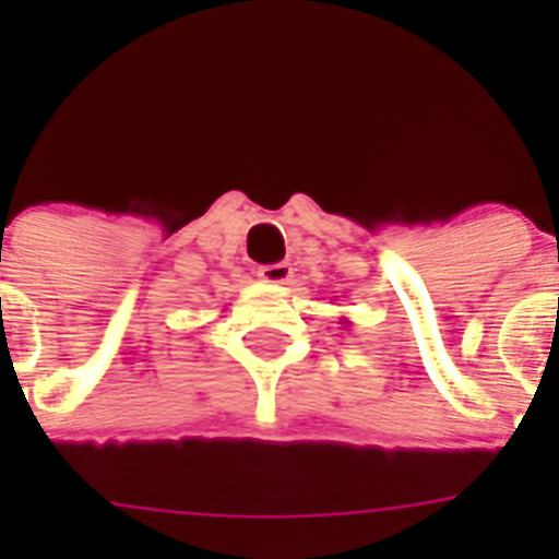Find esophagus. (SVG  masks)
Listing matches in <instances>:
<instances>
[{
	"label": "esophagus",
	"instance_id": "1",
	"mask_svg": "<svg viewBox=\"0 0 559 559\" xmlns=\"http://www.w3.org/2000/svg\"><path fill=\"white\" fill-rule=\"evenodd\" d=\"M257 276L263 280V283L271 285H285L290 283V276H294V269L288 263H274V265H260L257 269Z\"/></svg>",
	"mask_w": 559,
	"mask_h": 559
}]
</instances>
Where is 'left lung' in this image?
Segmentation results:
<instances>
[{"label": "left lung", "mask_w": 559, "mask_h": 559, "mask_svg": "<svg viewBox=\"0 0 559 559\" xmlns=\"http://www.w3.org/2000/svg\"><path fill=\"white\" fill-rule=\"evenodd\" d=\"M344 324H347V322H344Z\"/></svg>", "instance_id": "left-lung-1"}]
</instances>
